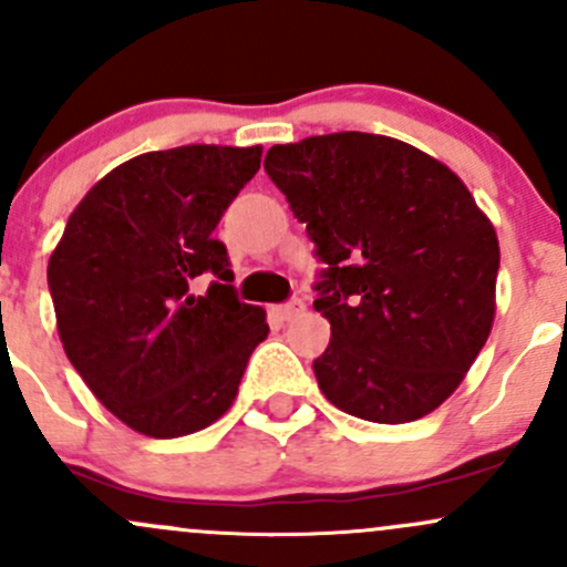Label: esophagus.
<instances>
[{
    "label": "esophagus",
    "instance_id": "34e87169",
    "mask_svg": "<svg viewBox=\"0 0 567 567\" xmlns=\"http://www.w3.org/2000/svg\"><path fill=\"white\" fill-rule=\"evenodd\" d=\"M271 312L277 315L279 320H290V318H296V315L303 312V301L301 299H290V301H285V303H277V307H274Z\"/></svg>",
    "mask_w": 567,
    "mask_h": 567
}]
</instances>
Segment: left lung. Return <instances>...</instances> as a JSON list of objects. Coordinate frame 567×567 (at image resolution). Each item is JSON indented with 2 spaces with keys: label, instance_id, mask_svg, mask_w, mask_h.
I'll return each mask as SVG.
<instances>
[{
  "label": "left lung",
  "instance_id": "left-lung-1",
  "mask_svg": "<svg viewBox=\"0 0 567 567\" xmlns=\"http://www.w3.org/2000/svg\"><path fill=\"white\" fill-rule=\"evenodd\" d=\"M264 168L323 264L315 309L331 342L312 361L320 391L374 424L424 419L492 331L499 244L486 214L454 171L385 135L271 146Z\"/></svg>",
  "mask_w": 567,
  "mask_h": 567
}]
</instances>
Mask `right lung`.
<instances>
[{
  "mask_svg": "<svg viewBox=\"0 0 567 567\" xmlns=\"http://www.w3.org/2000/svg\"><path fill=\"white\" fill-rule=\"evenodd\" d=\"M260 154L189 143L127 159L75 206L48 260L70 363L146 437L214 424L266 339V312L238 301L228 249L214 238ZM198 281L209 282L200 295Z\"/></svg>",
  "mask_w": 567,
  "mask_h": 567,
  "instance_id": "add662e5",
  "label": "right lung"
}]
</instances>
